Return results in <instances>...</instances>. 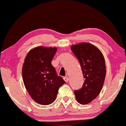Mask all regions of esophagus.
<instances>
[{
	"instance_id": "obj_1",
	"label": "esophagus",
	"mask_w": 126,
	"mask_h": 126,
	"mask_svg": "<svg viewBox=\"0 0 126 126\" xmlns=\"http://www.w3.org/2000/svg\"><path fill=\"white\" fill-rule=\"evenodd\" d=\"M63 80H64L66 82H67L68 81V78L67 77V76H65V77L63 78Z\"/></svg>"
}]
</instances>
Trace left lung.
Segmentation results:
<instances>
[{
	"label": "left lung",
	"instance_id": "1",
	"mask_svg": "<svg viewBox=\"0 0 126 126\" xmlns=\"http://www.w3.org/2000/svg\"><path fill=\"white\" fill-rule=\"evenodd\" d=\"M70 48L79 62L85 78L82 87L75 91L76 101L87 104L99 95L103 87L106 74L104 58L98 48L88 42L72 45Z\"/></svg>",
	"mask_w": 126,
	"mask_h": 126
}]
</instances>
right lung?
Returning a JSON list of instances; mask_svg holds the SVG:
<instances>
[{
    "label": "right lung",
    "instance_id": "right-lung-1",
    "mask_svg": "<svg viewBox=\"0 0 126 126\" xmlns=\"http://www.w3.org/2000/svg\"><path fill=\"white\" fill-rule=\"evenodd\" d=\"M56 51V47H36L25 58L22 70L24 84L31 98L39 104L53 102L59 87L65 84L51 64Z\"/></svg>",
    "mask_w": 126,
    "mask_h": 126
}]
</instances>
